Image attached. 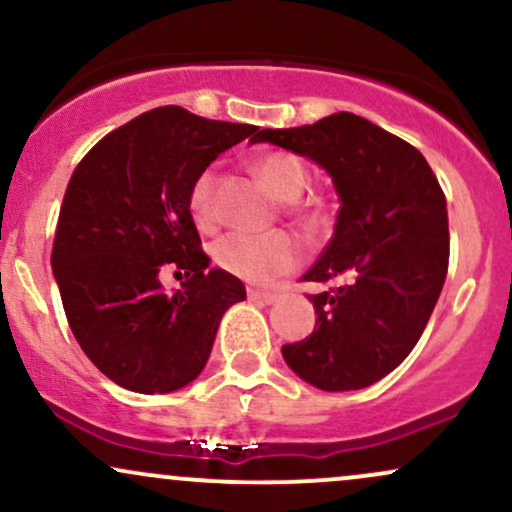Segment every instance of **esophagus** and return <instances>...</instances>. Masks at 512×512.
Instances as JSON below:
<instances>
[{
	"instance_id": "obj_1",
	"label": "esophagus",
	"mask_w": 512,
	"mask_h": 512,
	"mask_svg": "<svg viewBox=\"0 0 512 512\" xmlns=\"http://www.w3.org/2000/svg\"><path fill=\"white\" fill-rule=\"evenodd\" d=\"M248 298L255 303H264V305H272L276 301V293L269 291H260V289H248Z\"/></svg>"
}]
</instances>
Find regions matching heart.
I'll list each match as a JSON object with an SVG mask.
<instances>
[{
	"mask_svg": "<svg viewBox=\"0 0 512 512\" xmlns=\"http://www.w3.org/2000/svg\"><path fill=\"white\" fill-rule=\"evenodd\" d=\"M255 173L281 202H296L303 195L305 175L303 163L289 154H269L255 163ZM214 170H204L190 187V214L197 226L209 228L216 221L214 209ZM214 260L223 272L236 274L248 281H269L274 276L291 272L298 262V245L286 233L274 236H250V233H228L214 245Z\"/></svg>",
	"mask_w": 512,
	"mask_h": 512,
	"instance_id": "b5f03b06",
	"label": "heart"
}]
</instances>
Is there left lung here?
<instances>
[{"mask_svg":"<svg viewBox=\"0 0 512 512\" xmlns=\"http://www.w3.org/2000/svg\"><path fill=\"white\" fill-rule=\"evenodd\" d=\"M308 158L332 178L339 214L305 281L342 286L310 296L315 330L281 346L298 378L325 392L361 390L419 342L448 274L445 195L421 151L354 113L262 129L252 144Z\"/></svg>","mask_w":512,"mask_h":512,"instance_id":"obj_1","label":"left lung"}]
</instances>
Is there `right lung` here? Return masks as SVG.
Listing matches in <instances>:
<instances>
[{"instance_id": "1", "label": "right lung", "mask_w": 512, "mask_h": 512, "mask_svg": "<svg viewBox=\"0 0 512 512\" xmlns=\"http://www.w3.org/2000/svg\"><path fill=\"white\" fill-rule=\"evenodd\" d=\"M257 129L166 105L110 132L76 166L52 274L76 342L125 390L166 395L190 385L223 313L245 301L243 281L209 267L187 199L209 163ZM168 268L191 276L182 290L162 291Z\"/></svg>"}]
</instances>
